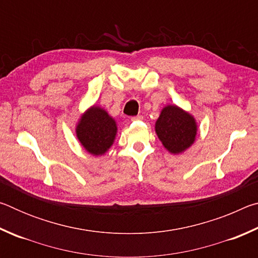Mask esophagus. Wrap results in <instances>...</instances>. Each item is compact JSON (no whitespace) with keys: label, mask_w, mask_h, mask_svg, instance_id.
Returning a JSON list of instances; mask_svg holds the SVG:
<instances>
[{"label":"esophagus","mask_w":258,"mask_h":258,"mask_svg":"<svg viewBox=\"0 0 258 258\" xmlns=\"http://www.w3.org/2000/svg\"><path fill=\"white\" fill-rule=\"evenodd\" d=\"M143 119V116L142 115H138V116H133L131 120H142Z\"/></svg>","instance_id":"obj_1"}]
</instances>
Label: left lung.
<instances>
[{"mask_svg":"<svg viewBox=\"0 0 258 258\" xmlns=\"http://www.w3.org/2000/svg\"><path fill=\"white\" fill-rule=\"evenodd\" d=\"M156 133L166 149L178 154L194 143L197 125L189 113L176 106H167L156 121Z\"/></svg>","mask_w":258,"mask_h":258,"instance_id":"1","label":"left lung"}]
</instances>
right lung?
Instances as JSON below:
<instances>
[{"instance_id": "1", "label": "right lung", "mask_w": 258, "mask_h": 258, "mask_svg": "<svg viewBox=\"0 0 258 258\" xmlns=\"http://www.w3.org/2000/svg\"><path fill=\"white\" fill-rule=\"evenodd\" d=\"M117 126L101 108L93 107L83 115L76 128L77 138L90 154L103 155L112 145Z\"/></svg>"}]
</instances>
